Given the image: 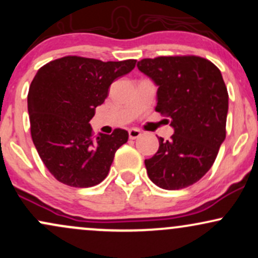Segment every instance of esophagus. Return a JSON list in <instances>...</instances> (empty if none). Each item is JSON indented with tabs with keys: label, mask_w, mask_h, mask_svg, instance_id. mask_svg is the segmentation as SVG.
I'll use <instances>...</instances> for the list:
<instances>
[{
	"label": "esophagus",
	"mask_w": 258,
	"mask_h": 258,
	"mask_svg": "<svg viewBox=\"0 0 258 258\" xmlns=\"http://www.w3.org/2000/svg\"><path fill=\"white\" fill-rule=\"evenodd\" d=\"M128 136H130V138H131V139H136V138L141 137L142 132L139 131V130L131 128V130H128Z\"/></svg>",
	"instance_id": "esophagus-1"
}]
</instances>
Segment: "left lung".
I'll return each instance as SVG.
<instances>
[{
	"label": "left lung",
	"mask_w": 258,
	"mask_h": 258,
	"mask_svg": "<svg viewBox=\"0 0 258 258\" xmlns=\"http://www.w3.org/2000/svg\"><path fill=\"white\" fill-rule=\"evenodd\" d=\"M142 73L158 88L155 110L171 117L174 133L159 138V150L144 161L156 185L176 190L193 185L214 165L226 139L228 91L217 67L198 55L142 59Z\"/></svg>",
	"instance_id": "1"
}]
</instances>
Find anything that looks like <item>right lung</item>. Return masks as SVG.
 Wrapping results in <instances>:
<instances>
[{
    "label": "right lung",
    "mask_w": 258,
    "mask_h": 258,
    "mask_svg": "<svg viewBox=\"0 0 258 258\" xmlns=\"http://www.w3.org/2000/svg\"><path fill=\"white\" fill-rule=\"evenodd\" d=\"M136 59L102 61L67 55L38 69L28 93L31 138L55 179L75 188L99 184L128 132L94 136L90 121L114 80L128 74Z\"/></svg>",
    "instance_id": "1"
}]
</instances>
